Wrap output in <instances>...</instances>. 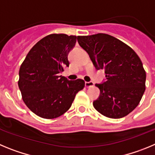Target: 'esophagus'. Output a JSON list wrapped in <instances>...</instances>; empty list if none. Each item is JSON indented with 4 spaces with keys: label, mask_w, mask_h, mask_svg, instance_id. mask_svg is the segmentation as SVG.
I'll return each mask as SVG.
<instances>
[{
    "label": "esophagus",
    "mask_w": 155,
    "mask_h": 155,
    "mask_svg": "<svg viewBox=\"0 0 155 155\" xmlns=\"http://www.w3.org/2000/svg\"><path fill=\"white\" fill-rule=\"evenodd\" d=\"M93 85H94V83H93L92 81H89V82L86 81L85 82V87H91V86H93Z\"/></svg>",
    "instance_id": "esophagus-1"
}]
</instances>
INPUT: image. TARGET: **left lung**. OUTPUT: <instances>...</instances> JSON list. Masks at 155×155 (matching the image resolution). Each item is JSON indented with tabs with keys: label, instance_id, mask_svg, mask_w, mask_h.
I'll list each match as a JSON object with an SVG mask.
<instances>
[{
	"label": "left lung",
	"instance_id": "8db88e82",
	"mask_svg": "<svg viewBox=\"0 0 155 155\" xmlns=\"http://www.w3.org/2000/svg\"><path fill=\"white\" fill-rule=\"evenodd\" d=\"M78 42L96 70H105L106 81L95 84L100 96L93 102L94 109L109 118L127 116L145 91L146 72L140 57L128 45L107 34L78 36Z\"/></svg>",
	"mask_w": 155,
	"mask_h": 155
}]
</instances>
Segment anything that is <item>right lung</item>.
<instances>
[{"mask_svg":"<svg viewBox=\"0 0 155 155\" xmlns=\"http://www.w3.org/2000/svg\"><path fill=\"white\" fill-rule=\"evenodd\" d=\"M76 35L50 34L31 48L19 69L18 87L27 107L39 117L55 119L71 108L84 87L81 79L69 81L59 74L69 67L68 53Z\"/></svg>","mask_w":155,"mask_h":155,"instance_id":"obj_1","label":"right lung"}]
</instances>
